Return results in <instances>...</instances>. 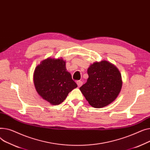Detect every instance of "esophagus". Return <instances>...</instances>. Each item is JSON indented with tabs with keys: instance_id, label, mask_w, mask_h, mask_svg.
<instances>
[{
	"instance_id": "obj_1",
	"label": "esophagus",
	"mask_w": 150,
	"mask_h": 150,
	"mask_svg": "<svg viewBox=\"0 0 150 150\" xmlns=\"http://www.w3.org/2000/svg\"><path fill=\"white\" fill-rule=\"evenodd\" d=\"M76 83H77V85L78 87H80V86H82V85L83 82H82V81H77L76 82Z\"/></svg>"
}]
</instances>
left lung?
Segmentation results:
<instances>
[{
  "mask_svg": "<svg viewBox=\"0 0 150 150\" xmlns=\"http://www.w3.org/2000/svg\"><path fill=\"white\" fill-rule=\"evenodd\" d=\"M88 78L80 90L91 107H106L117 98L122 86L118 68L107 60L96 62L87 70Z\"/></svg>",
  "mask_w": 150,
  "mask_h": 150,
  "instance_id": "obj_1",
  "label": "left lung"
}]
</instances>
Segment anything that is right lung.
I'll use <instances>...</instances> for the list:
<instances>
[{
    "label": "right lung",
    "instance_id": "add662e5",
    "mask_svg": "<svg viewBox=\"0 0 150 150\" xmlns=\"http://www.w3.org/2000/svg\"><path fill=\"white\" fill-rule=\"evenodd\" d=\"M62 58H51L41 61L35 68L33 81L35 88L41 98L51 105H57L68 93L77 87L66 68Z\"/></svg>",
    "mask_w": 150,
    "mask_h": 150
}]
</instances>
